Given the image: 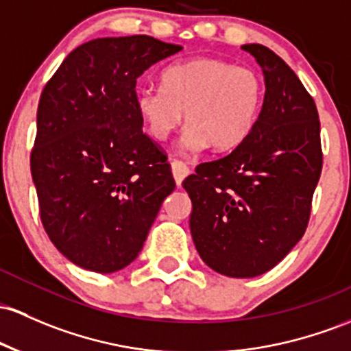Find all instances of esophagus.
<instances>
[{"mask_svg":"<svg viewBox=\"0 0 351 351\" xmlns=\"http://www.w3.org/2000/svg\"><path fill=\"white\" fill-rule=\"evenodd\" d=\"M171 171H173V178H175L176 184L180 186V184L183 183V180L190 175V167H188L186 163H183V161L173 160L171 161Z\"/></svg>","mask_w":351,"mask_h":351,"instance_id":"esophagus-1","label":"esophagus"}]
</instances>
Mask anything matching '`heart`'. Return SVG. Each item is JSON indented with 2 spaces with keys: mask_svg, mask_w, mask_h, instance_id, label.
I'll list each match as a JSON object with an SVG mask.
<instances>
[{
  "mask_svg": "<svg viewBox=\"0 0 351 351\" xmlns=\"http://www.w3.org/2000/svg\"><path fill=\"white\" fill-rule=\"evenodd\" d=\"M265 99V83L256 71L217 58H195L169 64L161 86L136 93V108L146 130L163 141L182 123L180 148L199 153L240 146L255 128Z\"/></svg>",
  "mask_w": 351,
  "mask_h": 351,
  "instance_id": "1",
  "label": "heart"
}]
</instances>
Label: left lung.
<instances>
[{"instance_id":"8db88e82","label":"left lung","mask_w":351,"mask_h":351,"mask_svg":"<svg viewBox=\"0 0 351 351\" xmlns=\"http://www.w3.org/2000/svg\"><path fill=\"white\" fill-rule=\"evenodd\" d=\"M263 71L265 99L255 128L228 156L202 163L183 182L191 198L196 252L215 271L253 278L302 240L322 173L313 98L278 55L243 45Z\"/></svg>"}]
</instances>
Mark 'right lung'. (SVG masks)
Instances as JSON below:
<instances>
[{
  "mask_svg": "<svg viewBox=\"0 0 351 351\" xmlns=\"http://www.w3.org/2000/svg\"><path fill=\"white\" fill-rule=\"evenodd\" d=\"M182 49L146 34L98 38L73 49L46 83L33 183L49 240L80 268L128 267L175 190L167 156L143 133L136 80Z\"/></svg>",
  "mask_w": 351,
  "mask_h": 351,
  "instance_id": "obj_1",
  "label": "right lung"
}]
</instances>
